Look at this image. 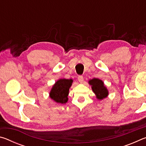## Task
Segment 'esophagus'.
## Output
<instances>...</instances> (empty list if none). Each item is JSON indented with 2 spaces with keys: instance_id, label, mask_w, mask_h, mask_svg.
<instances>
[{
  "instance_id": "34e87169",
  "label": "esophagus",
  "mask_w": 146,
  "mask_h": 146,
  "mask_svg": "<svg viewBox=\"0 0 146 146\" xmlns=\"http://www.w3.org/2000/svg\"><path fill=\"white\" fill-rule=\"evenodd\" d=\"M78 82H80V83H82L83 81H84V77H83L82 76H81V75L78 76Z\"/></svg>"
}]
</instances>
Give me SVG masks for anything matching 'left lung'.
I'll use <instances>...</instances> for the list:
<instances>
[{"instance_id":"left-lung-1","label":"left lung","mask_w":146,"mask_h":146,"mask_svg":"<svg viewBox=\"0 0 146 146\" xmlns=\"http://www.w3.org/2000/svg\"><path fill=\"white\" fill-rule=\"evenodd\" d=\"M89 84L91 86V89L98 99L102 100L103 98L108 97V90L102 80L95 78L89 80Z\"/></svg>"}]
</instances>
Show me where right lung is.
Segmentation results:
<instances>
[{"instance_id": "add662e5", "label": "right lung", "mask_w": 146, "mask_h": 146, "mask_svg": "<svg viewBox=\"0 0 146 146\" xmlns=\"http://www.w3.org/2000/svg\"><path fill=\"white\" fill-rule=\"evenodd\" d=\"M72 82V79H59L51 88L49 97L57 103H66L68 100L69 90Z\"/></svg>"}]
</instances>
